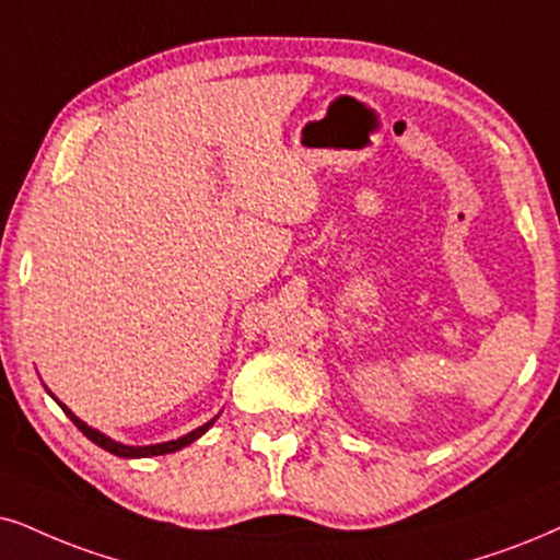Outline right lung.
Masks as SVG:
<instances>
[{
  "label": "right lung",
  "instance_id": "obj_1",
  "mask_svg": "<svg viewBox=\"0 0 560 560\" xmlns=\"http://www.w3.org/2000/svg\"><path fill=\"white\" fill-rule=\"evenodd\" d=\"M61 406V402H59ZM63 408V413L69 416V419L74 421V427L82 431L84 436L90 439V442H95L97 447H103V450H108L110 455H118V457H150V455H167V452H175V450H183L186 447V444H190V442H196L198 436L203 434V431H209L211 429V423L217 421V416L214 419H211L209 423H203V427H198L196 431H190V434H186V436H180V439H175V442H162V444H152V447H126V444H121V442H113L110 436H105V434H101V431H95V429H90L88 423L84 421H80L77 419V416L72 413V410H69L67 406H61Z\"/></svg>",
  "mask_w": 560,
  "mask_h": 560
}]
</instances>
